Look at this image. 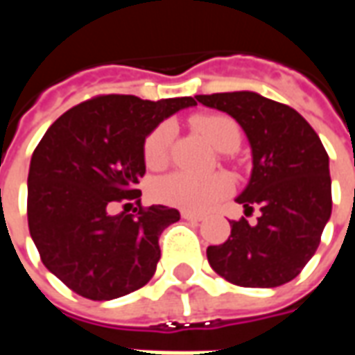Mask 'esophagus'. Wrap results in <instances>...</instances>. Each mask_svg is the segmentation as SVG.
<instances>
[{
	"instance_id": "obj_1",
	"label": "esophagus",
	"mask_w": 355,
	"mask_h": 355,
	"mask_svg": "<svg viewBox=\"0 0 355 355\" xmlns=\"http://www.w3.org/2000/svg\"><path fill=\"white\" fill-rule=\"evenodd\" d=\"M182 218L192 220V223H200V220H203V216L198 215V213H192V211H182Z\"/></svg>"
}]
</instances>
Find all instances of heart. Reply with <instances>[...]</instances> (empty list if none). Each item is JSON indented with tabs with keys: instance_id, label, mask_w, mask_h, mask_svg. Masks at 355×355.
Listing matches in <instances>:
<instances>
[{
	"instance_id": "b5f03b06",
	"label": "heart",
	"mask_w": 355,
	"mask_h": 355,
	"mask_svg": "<svg viewBox=\"0 0 355 355\" xmlns=\"http://www.w3.org/2000/svg\"><path fill=\"white\" fill-rule=\"evenodd\" d=\"M193 127L220 152H228L239 144V127L228 116L211 114L198 116L193 119ZM173 125L162 123L150 132L144 142V159L148 167L159 169L167 162L171 139H173ZM232 190V180L223 173L215 175H193L186 171L171 173L159 178L154 184V198L162 203L186 211H207L213 203L224 198Z\"/></svg>"
}]
</instances>
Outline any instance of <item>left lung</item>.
Returning a JSON list of instances; mask_svg holds the SVG:
<instances>
[{
	"label": "left lung",
	"instance_id": "left-lung-1",
	"mask_svg": "<svg viewBox=\"0 0 355 355\" xmlns=\"http://www.w3.org/2000/svg\"><path fill=\"white\" fill-rule=\"evenodd\" d=\"M196 101L243 129L253 169L236 201L247 213L261 209L254 224L232 220L223 245L207 247L209 264L241 287L295 279L320 245L333 207L329 155L318 132L297 110L253 91L196 94Z\"/></svg>",
	"mask_w": 355,
	"mask_h": 355
}]
</instances>
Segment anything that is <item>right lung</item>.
Wrapping results in <instances>:
<instances>
[{
  "label": "right lung",
  "mask_w": 355,
  "mask_h": 355,
  "mask_svg": "<svg viewBox=\"0 0 355 355\" xmlns=\"http://www.w3.org/2000/svg\"><path fill=\"white\" fill-rule=\"evenodd\" d=\"M196 104L192 96L104 94L68 110L43 135L28 173V228L45 268L73 293L112 300L152 279L159 236L180 213L165 205L137 215L108 209L140 196L148 135Z\"/></svg>",
  "instance_id": "add662e5"
}]
</instances>
